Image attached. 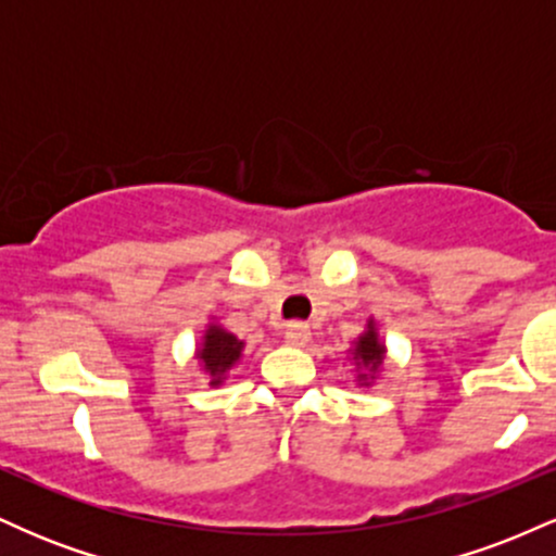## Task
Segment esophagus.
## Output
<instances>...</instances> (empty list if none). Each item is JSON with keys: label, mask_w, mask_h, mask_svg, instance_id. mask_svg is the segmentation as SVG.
<instances>
[{"label": "esophagus", "mask_w": 556, "mask_h": 556, "mask_svg": "<svg viewBox=\"0 0 556 556\" xmlns=\"http://www.w3.org/2000/svg\"><path fill=\"white\" fill-rule=\"evenodd\" d=\"M285 340L290 342V344H305L311 340V329L305 327V324H300V321H292V324H287V329H285Z\"/></svg>", "instance_id": "obj_1"}]
</instances>
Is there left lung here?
Wrapping results in <instances>:
<instances>
[{
  "instance_id": "8db88e82",
  "label": "left lung",
  "mask_w": 556,
  "mask_h": 556,
  "mask_svg": "<svg viewBox=\"0 0 556 556\" xmlns=\"http://www.w3.org/2000/svg\"><path fill=\"white\" fill-rule=\"evenodd\" d=\"M384 355H387V348L384 342L379 340V331H376V321L374 318H368L366 324V331L355 340V348H353V361H355V368H358V384L361 387H371L376 376L381 374V366H384Z\"/></svg>"
}]
</instances>
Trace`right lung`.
Listing matches in <instances>:
<instances>
[{
	"label": "right lung",
	"mask_w": 556,
	"mask_h": 556,
	"mask_svg": "<svg viewBox=\"0 0 556 556\" xmlns=\"http://www.w3.org/2000/svg\"><path fill=\"white\" fill-rule=\"evenodd\" d=\"M242 348L245 342L238 340L232 331H227L219 324H208L203 331V340L195 348V358L201 363L203 371L208 374V387H222L227 379L229 368H235V363L242 358Z\"/></svg>",
	"instance_id": "add662e5"
}]
</instances>
